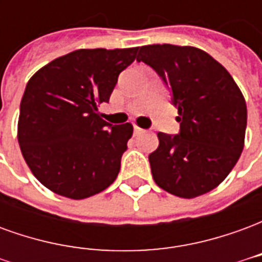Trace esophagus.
Here are the masks:
<instances>
[{"label":"esophagus","instance_id":"34e87169","mask_svg":"<svg viewBox=\"0 0 262 262\" xmlns=\"http://www.w3.org/2000/svg\"><path fill=\"white\" fill-rule=\"evenodd\" d=\"M133 132H135V135H140V133H143V129L142 127H139V126H135V129H133Z\"/></svg>","mask_w":262,"mask_h":262}]
</instances>
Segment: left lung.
Returning a JSON list of instances; mask_svg holds the SVG:
<instances>
[{"mask_svg":"<svg viewBox=\"0 0 262 262\" xmlns=\"http://www.w3.org/2000/svg\"><path fill=\"white\" fill-rule=\"evenodd\" d=\"M137 61L148 64L172 92L180 135L159 132L148 156L156 184L176 196L196 198L229 176L244 147L247 106L230 73L192 46L147 45Z\"/></svg>","mask_w":262,"mask_h":262,"instance_id":"left-lung-1","label":"left lung"}]
</instances>
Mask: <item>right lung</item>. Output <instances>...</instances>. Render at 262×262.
Instances as JSON below:
<instances>
[{
  "label": "right lung",
  "instance_id": "1",
  "mask_svg": "<svg viewBox=\"0 0 262 262\" xmlns=\"http://www.w3.org/2000/svg\"><path fill=\"white\" fill-rule=\"evenodd\" d=\"M137 50H74L28 81L18 142L32 174L52 192L84 199L116 180L133 126H112L98 106L108 102L120 71L135 61Z\"/></svg>",
  "mask_w": 262,
  "mask_h": 262
}]
</instances>
